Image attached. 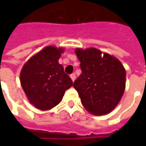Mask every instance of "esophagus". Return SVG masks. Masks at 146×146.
<instances>
[{
    "label": "esophagus",
    "instance_id": "esophagus-1",
    "mask_svg": "<svg viewBox=\"0 0 146 146\" xmlns=\"http://www.w3.org/2000/svg\"><path fill=\"white\" fill-rule=\"evenodd\" d=\"M70 78L72 79V80H73V81H74V80H75V79H76V75H75V73H72V74L70 75Z\"/></svg>",
    "mask_w": 146,
    "mask_h": 146
}]
</instances>
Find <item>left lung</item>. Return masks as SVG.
Masks as SVG:
<instances>
[{
    "label": "left lung",
    "mask_w": 146,
    "mask_h": 146,
    "mask_svg": "<svg viewBox=\"0 0 146 146\" xmlns=\"http://www.w3.org/2000/svg\"><path fill=\"white\" fill-rule=\"evenodd\" d=\"M82 73L74 81L81 103L96 116L110 113L125 90L126 71L116 58L94 48H76Z\"/></svg>",
    "instance_id": "8db88e82"
}]
</instances>
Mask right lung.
Instances as JSON below:
<instances>
[{
	"label": "right lung",
	"mask_w": 146,
	"mask_h": 146,
	"mask_svg": "<svg viewBox=\"0 0 146 146\" xmlns=\"http://www.w3.org/2000/svg\"><path fill=\"white\" fill-rule=\"evenodd\" d=\"M62 48L48 46L24 65L20 82L28 100L40 110H49L62 99L65 92L73 85L70 76L58 63Z\"/></svg>",
	"instance_id": "right-lung-1"
}]
</instances>
